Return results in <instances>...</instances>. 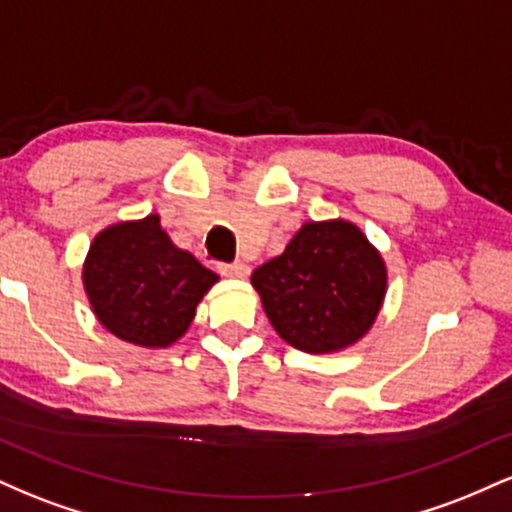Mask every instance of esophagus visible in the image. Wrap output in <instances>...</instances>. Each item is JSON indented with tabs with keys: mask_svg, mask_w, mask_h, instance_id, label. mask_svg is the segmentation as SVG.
<instances>
[{
	"mask_svg": "<svg viewBox=\"0 0 512 512\" xmlns=\"http://www.w3.org/2000/svg\"><path fill=\"white\" fill-rule=\"evenodd\" d=\"M223 276H233V279H245L250 274V267L245 262H233V264H221Z\"/></svg>",
	"mask_w": 512,
	"mask_h": 512,
	"instance_id": "34e87169",
	"label": "esophagus"
}]
</instances>
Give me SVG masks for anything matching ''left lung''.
<instances>
[{
	"label": "left lung",
	"instance_id": "1",
	"mask_svg": "<svg viewBox=\"0 0 512 512\" xmlns=\"http://www.w3.org/2000/svg\"><path fill=\"white\" fill-rule=\"evenodd\" d=\"M269 322L286 344L337 354L370 332L387 293L380 250L356 223L308 221L284 252L252 272Z\"/></svg>",
	"mask_w": 512,
	"mask_h": 512
}]
</instances>
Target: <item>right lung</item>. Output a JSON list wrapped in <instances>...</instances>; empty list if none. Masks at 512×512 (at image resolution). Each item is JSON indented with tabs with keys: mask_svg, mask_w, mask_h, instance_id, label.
Returning <instances> with one entry per match:
<instances>
[{
	"mask_svg": "<svg viewBox=\"0 0 512 512\" xmlns=\"http://www.w3.org/2000/svg\"><path fill=\"white\" fill-rule=\"evenodd\" d=\"M81 281L93 315L122 342L166 349L190 330L219 274L180 250L161 216L115 221L86 252Z\"/></svg>",
	"mask_w": 512,
	"mask_h": 512,
	"instance_id": "right-lung-1",
	"label": "right lung"
}]
</instances>
